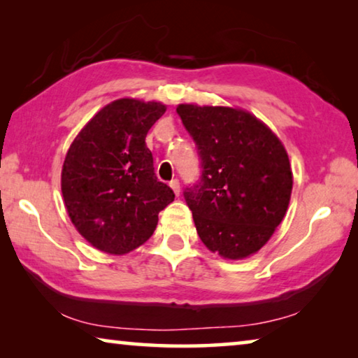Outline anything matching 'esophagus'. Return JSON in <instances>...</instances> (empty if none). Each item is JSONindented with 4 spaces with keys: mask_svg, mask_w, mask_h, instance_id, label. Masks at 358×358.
Returning <instances> with one entry per match:
<instances>
[{
    "mask_svg": "<svg viewBox=\"0 0 358 358\" xmlns=\"http://www.w3.org/2000/svg\"><path fill=\"white\" fill-rule=\"evenodd\" d=\"M169 185H171V187L173 189V192L177 194V196H178V194H180V181H178L177 178H173Z\"/></svg>",
    "mask_w": 358,
    "mask_h": 358,
    "instance_id": "34e87169",
    "label": "esophagus"
}]
</instances>
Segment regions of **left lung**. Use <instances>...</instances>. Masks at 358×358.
Here are the masks:
<instances>
[{"instance_id": "8db88e82", "label": "left lung", "mask_w": 358, "mask_h": 358, "mask_svg": "<svg viewBox=\"0 0 358 358\" xmlns=\"http://www.w3.org/2000/svg\"><path fill=\"white\" fill-rule=\"evenodd\" d=\"M177 113L201 157V180L183 192L199 237L224 259L251 256L289 207L294 181L286 148L241 108L180 104Z\"/></svg>"}]
</instances>
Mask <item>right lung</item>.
<instances>
[{
    "label": "right lung",
    "instance_id": "right-lung-1",
    "mask_svg": "<svg viewBox=\"0 0 358 358\" xmlns=\"http://www.w3.org/2000/svg\"><path fill=\"white\" fill-rule=\"evenodd\" d=\"M161 102L117 99L102 107L71 143L62 171L66 210L96 250L121 256L143 245L175 194L156 178L148 131Z\"/></svg>",
    "mask_w": 358,
    "mask_h": 358
}]
</instances>
